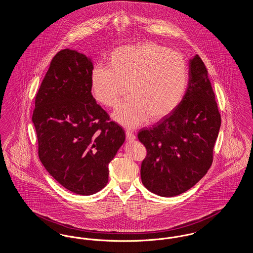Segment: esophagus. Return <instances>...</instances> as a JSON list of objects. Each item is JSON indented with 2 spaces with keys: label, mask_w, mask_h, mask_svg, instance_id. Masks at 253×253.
<instances>
[{
  "label": "esophagus",
  "mask_w": 253,
  "mask_h": 253,
  "mask_svg": "<svg viewBox=\"0 0 253 253\" xmlns=\"http://www.w3.org/2000/svg\"><path fill=\"white\" fill-rule=\"evenodd\" d=\"M126 139L127 141H133L135 139V135L131 131H126Z\"/></svg>",
  "instance_id": "esophagus-1"
}]
</instances>
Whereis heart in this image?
<instances>
[{"mask_svg": "<svg viewBox=\"0 0 253 253\" xmlns=\"http://www.w3.org/2000/svg\"><path fill=\"white\" fill-rule=\"evenodd\" d=\"M187 65L179 53L146 42L115 49L108 68L97 65L90 77L92 94L102 106L115 108L128 89L129 102L117 109L113 120L127 128L158 121L172 113L183 98Z\"/></svg>", "mask_w": 253, "mask_h": 253, "instance_id": "heart-1", "label": "heart"}]
</instances>
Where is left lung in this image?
Returning <instances> with one entry per match:
<instances>
[{"mask_svg": "<svg viewBox=\"0 0 253 253\" xmlns=\"http://www.w3.org/2000/svg\"><path fill=\"white\" fill-rule=\"evenodd\" d=\"M220 126L207 68L195 55L189 61L188 87L177 108L137 134L147 150L140 169L145 188L163 197L190 190L211 166Z\"/></svg>", "mask_w": 253, "mask_h": 253, "instance_id": "1", "label": "left lung"}]
</instances>
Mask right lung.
Instances as JSON below:
<instances>
[{
  "label": "right lung",
  "mask_w": 253,
  "mask_h": 253,
  "mask_svg": "<svg viewBox=\"0 0 253 253\" xmlns=\"http://www.w3.org/2000/svg\"><path fill=\"white\" fill-rule=\"evenodd\" d=\"M92 59L63 49L51 61L35 100L32 121L39 157L68 191L91 195L108 183L109 163L125 141L121 126L91 93Z\"/></svg>",
  "instance_id": "add662e5"
}]
</instances>
